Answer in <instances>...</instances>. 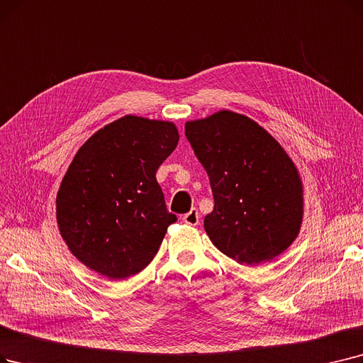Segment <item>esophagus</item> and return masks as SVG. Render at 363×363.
<instances>
[{
	"instance_id": "obj_1",
	"label": "esophagus",
	"mask_w": 363,
	"mask_h": 363,
	"mask_svg": "<svg viewBox=\"0 0 363 363\" xmlns=\"http://www.w3.org/2000/svg\"><path fill=\"white\" fill-rule=\"evenodd\" d=\"M182 220L188 225H197L200 223V213L197 209H191L190 212L182 216Z\"/></svg>"
}]
</instances>
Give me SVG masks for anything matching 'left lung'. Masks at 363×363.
Here are the masks:
<instances>
[{
	"label": "left lung",
	"mask_w": 363,
	"mask_h": 363,
	"mask_svg": "<svg viewBox=\"0 0 363 363\" xmlns=\"http://www.w3.org/2000/svg\"><path fill=\"white\" fill-rule=\"evenodd\" d=\"M185 135L206 169L215 206L204 231L240 265L269 262L298 238L304 185L288 152L247 116L220 109L185 123Z\"/></svg>",
	"instance_id": "8db88e82"
}]
</instances>
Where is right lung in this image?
Here are the masks:
<instances>
[{
	"mask_svg": "<svg viewBox=\"0 0 363 363\" xmlns=\"http://www.w3.org/2000/svg\"><path fill=\"white\" fill-rule=\"evenodd\" d=\"M178 143L175 123L128 114L77 151L56 196V219L71 254L87 269L123 280L152 261L177 223L155 172Z\"/></svg>",
	"mask_w": 363,
	"mask_h": 363,
	"instance_id": "right-lung-1",
	"label": "right lung"
}]
</instances>
